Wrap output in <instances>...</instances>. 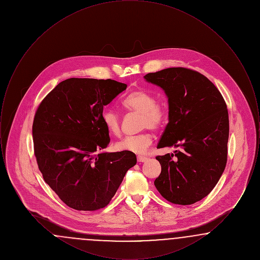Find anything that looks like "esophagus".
<instances>
[{"label": "esophagus", "mask_w": 260, "mask_h": 260, "mask_svg": "<svg viewBox=\"0 0 260 260\" xmlns=\"http://www.w3.org/2000/svg\"><path fill=\"white\" fill-rule=\"evenodd\" d=\"M148 158L147 157H144V156H137V161H140V162H143V161H147Z\"/></svg>", "instance_id": "obj_1"}]
</instances>
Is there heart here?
<instances>
[{"label": "heart", "instance_id": "obj_1", "mask_svg": "<svg viewBox=\"0 0 260 260\" xmlns=\"http://www.w3.org/2000/svg\"><path fill=\"white\" fill-rule=\"evenodd\" d=\"M122 106L126 111L139 114V128L161 129L168 122V110L165 105L156 102V98L144 89L129 92L122 100ZM101 119L109 134L119 136L121 134V117L112 107H105L101 113ZM152 136L148 132L139 135L124 136L115 142L116 151H128L134 153L145 152L152 143Z\"/></svg>", "mask_w": 260, "mask_h": 260}]
</instances>
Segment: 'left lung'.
<instances>
[{
    "label": "left lung",
    "mask_w": 260,
    "mask_h": 260,
    "mask_svg": "<svg viewBox=\"0 0 260 260\" xmlns=\"http://www.w3.org/2000/svg\"><path fill=\"white\" fill-rule=\"evenodd\" d=\"M144 78L169 99V123L158 148H179L156 157L161 172L154 184L169 202L192 205L210 194L226 167L227 105L217 87L192 69L167 68Z\"/></svg>",
    "instance_id": "obj_1"
}]
</instances>
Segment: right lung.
Segmentation results:
<instances>
[{
  "instance_id": "add662e5",
  "label": "right lung",
  "mask_w": 260,
  "mask_h": 260,
  "mask_svg": "<svg viewBox=\"0 0 260 260\" xmlns=\"http://www.w3.org/2000/svg\"><path fill=\"white\" fill-rule=\"evenodd\" d=\"M125 88V84L111 79L71 78L38 106L32 127L38 167L69 208H105L136 164L133 152L99 153L110 142L101 119L103 107Z\"/></svg>"
}]
</instances>
